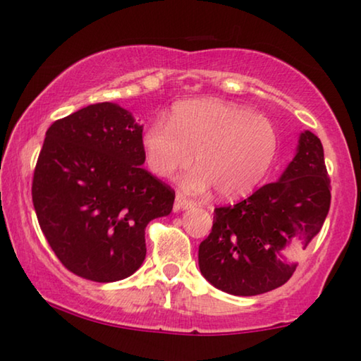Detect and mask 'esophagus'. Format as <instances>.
<instances>
[{"label":"esophagus","instance_id":"34e87169","mask_svg":"<svg viewBox=\"0 0 361 361\" xmlns=\"http://www.w3.org/2000/svg\"><path fill=\"white\" fill-rule=\"evenodd\" d=\"M192 207H194V202H192V200L186 199L185 195H183V194H176V197H175V205H173V209H175L176 212L192 209Z\"/></svg>","mask_w":361,"mask_h":361}]
</instances>
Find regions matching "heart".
I'll list each match as a JSON object with an SVG mask.
<instances>
[{
    "mask_svg": "<svg viewBox=\"0 0 361 361\" xmlns=\"http://www.w3.org/2000/svg\"><path fill=\"white\" fill-rule=\"evenodd\" d=\"M143 156L151 173L170 178L194 162L181 188L221 199L243 197L264 180L279 151V133L261 114L234 103L202 99L181 103L170 122L157 119L146 129Z\"/></svg>",
    "mask_w": 361,
    "mask_h": 361,
    "instance_id": "b5f03b06",
    "label": "heart"
}]
</instances>
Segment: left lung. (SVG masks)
Segmentation results:
<instances>
[{
  "label": "left lung",
  "instance_id": "8db88e82",
  "mask_svg": "<svg viewBox=\"0 0 361 361\" xmlns=\"http://www.w3.org/2000/svg\"><path fill=\"white\" fill-rule=\"evenodd\" d=\"M331 202L320 138L299 135L296 154L280 178L242 202L215 209L210 235L199 245L202 276L224 293L255 296L290 280L291 245L305 250L319 234Z\"/></svg>",
  "mask_w": 361,
  "mask_h": 361
}]
</instances>
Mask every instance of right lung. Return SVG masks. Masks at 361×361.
Here are the masks:
<instances>
[{
	"label": "right lung",
	"mask_w": 361,
	"mask_h": 361,
	"mask_svg": "<svg viewBox=\"0 0 361 361\" xmlns=\"http://www.w3.org/2000/svg\"><path fill=\"white\" fill-rule=\"evenodd\" d=\"M142 133L129 109L111 102L78 109L46 132L35 212L54 253L79 277L132 276L146 256V226L173 209V189L142 167Z\"/></svg>",
	"instance_id": "right-lung-1"
}]
</instances>
